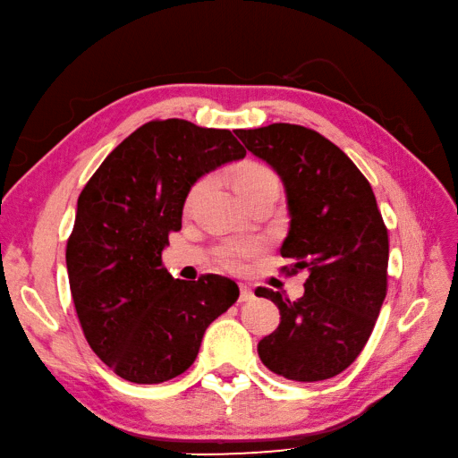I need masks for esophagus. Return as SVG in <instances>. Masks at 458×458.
Wrapping results in <instances>:
<instances>
[{
    "label": "esophagus",
    "instance_id": "esophagus-1",
    "mask_svg": "<svg viewBox=\"0 0 458 458\" xmlns=\"http://www.w3.org/2000/svg\"><path fill=\"white\" fill-rule=\"evenodd\" d=\"M252 299H254V292H252V289H250L249 285L241 284V295H239L241 303H247V301H252Z\"/></svg>",
    "mask_w": 458,
    "mask_h": 458
}]
</instances>
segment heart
Segmentation results:
<instances>
[{"instance_id": "obj_1", "label": "heart", "mask_w": 458, "mask_h": 458, "mask_svg": "<svg viewBox=\"0 0 458 458\" xmlns=\"http://www.w3.org/2000/svg\"><path fill=\"white\" fill-rule=\"evenodd\" d=\"M266 181H276V176L270 169H266L264 165L259 163H242L239 169L233 174V186H235V191L241 194H244L249 191V188L266 182ZM206 186V178L202 181L196 182L192 186L191 194L186 198V204L191 206L194 202V198L198 196V192L202 191ZM262 250V244L259 241H241V242H229V244H223V247L217 250V259L219 262L227 267L231 272H242L247 270L249 262L254 259V256H259Z\"/></svg>"}]
</instances>
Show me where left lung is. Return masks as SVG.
I'll return each instance as SVG.
<instances>
[{
    "mask_svg": "<svg viewBox=\"0 0 458 458\" xmlns=\"http://www.w3.org/2000/svg\"><path fill=\"white\" fill-rule=\"evenodd\" d=\"M235 133L285 186L292 221L280 252L295 264L284 272H309L297 301L254 292L280 309V327L259 342L260 360L289 381L336 377L365 348L386 297L388 233L373 188L315 130L280 122Z\"/></svg>",
    "mask_w": 458,
    "mask_h": 458,
    "instance_id": "8db88e82",
    "label": "left lung"
}]
</instances>
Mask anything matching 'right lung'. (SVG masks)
Listing matches in <instances>:
<instances>
[{
	"instance_id": "1",
	"label": "right lung",
	"mask_w": 458,
	"mask_h": 458,
	"mask_svg": "<svg viewBox=\"0 0 458 458\" xmlns=\"http://www.w3.org/2000/svg\"><path fill=\"white\" fill-rule=\"evenodd\" d=\"M244 155L229 130L151 120L81 191L65 249L73 305L91 350L126 381L157 385L184 373L206 328L239 299L237 284L217 274L174 280L161 256L182 227L192 184Z\"/></svg>"
}]
</instances>
